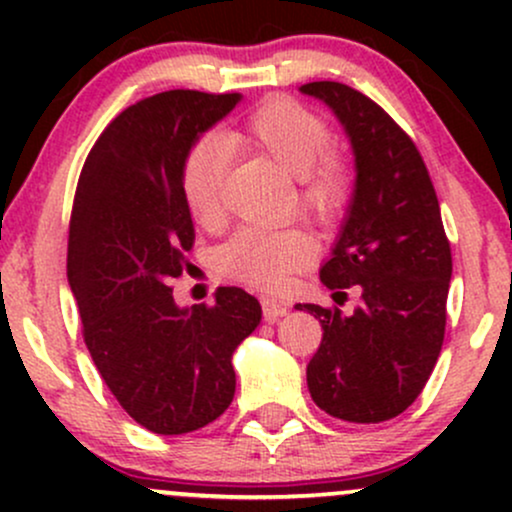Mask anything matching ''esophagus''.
<instances>
[{
	"mask_svg": "<svg viewBox=\"0 0 512 512\" xmlns=\"http://www.w3.org/2000/svg\"><path fill=\"white\" fill-rule=\"evenodd\" d=\"M286 313H289V308H286L281 301H274V298H262V315L267 322L281 320Z\"/></svg>",
	"mask_w": 512,
	"mask_h": 512,
	"instance_id": "obj_1",
	"label": "esophagus"
}]
</instances>
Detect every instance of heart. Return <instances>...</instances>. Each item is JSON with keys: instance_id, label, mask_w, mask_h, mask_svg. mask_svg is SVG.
<instances>
[{"instance_id": "heart-1", "label": "heart", "mask_w": 512, "mask_h": 512, "mask_svg": "<svg viewBox=\"0 0 512 512\" xmlns=\"http://www.w3.org/2000/svg\"><path fill=\"white\" fill-rule=\"evenodd\" d=\"M327 122L313 110L269 98L245 122L223 129L219 139H199L187 149L180 168V187L187 209L202 226L221 216L223 178L231 151H255L296 178V207L315 221H330L349 199L351 173L330 149ZM310 238L296 228L264 231L240 228L214 252L216 272L238 284L279 291L291 274L313 262Z\"/></svg>"}]
</instances>
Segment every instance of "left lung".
Here are the masks:
<instances>
[{"label":"left lung","mask_w":512,"mask_h":512,"mask_svg":"<svg viewBox=\"0 0 512 512\" xmlns=\"http://www.w3.org/2000/svg\"><path fill=\"white\" fill-rule=\"evenodd\" d=\"M332 108L356 156V187L320 279L361 308L296 305L315 315L322 342L308 363L313 402L334 419L380 424L421 395L445 337L450 240L416 144L378 103L339 81L303 84ZM339 303V301H337Z\"/></svg>","instance_id":"obj_1"}]
</instances>
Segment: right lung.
Wrapping results in <instances>:
<instances>
[{"label":"right lung","mask_w":512,"mask_h":512,"mask_svg":"<svg viewBox=\"0 0 512 512\" xmlns=\"http://www.w3.org/2000/svg\"><path fill=\"white\" fill-rule=\"evenodd\" d=\"M238 101L178 88L129 105L88 151L76 185L67 276L88 354L120 407L161 436L197 431L228 409L231 356L262 320L238 286L192 308H178L168 286L195 243L182 158Z\"/></svg>","instance_id":"right-lung-1"}]
</instances>
